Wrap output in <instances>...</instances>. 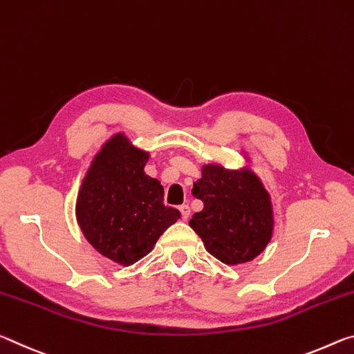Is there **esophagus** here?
Here are the masks:
<instances>
[{"mask_svg": "<svg viewBox=\"0 0 354 354\" xmlns=\"http://www.w3.org/2000/svg\"><path fill=\"white\" fill-rule=\"evenodd\" d=\"M178 210H180V215H182L183 221H187V219L189 218V207L188 205H180V207H178Z\"/></svg>", "mask_w": 354, "mask_h": 354, "instance_id": "obj_1", "label": "esophagus"}]
</instances>
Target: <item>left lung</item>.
<instances>
[{
	"mask_svg": "<svg viewBox=\"0 0 354 354\" xmlns=\"http://www.w3.org/2000/svg\"><path fill=\"white\" fill-rule=\"evenodd\" d=\"M224 167L218 163L202 166V177L193 194L204 202L189 225L204 241L213 257L225 265H241L265 251L273 236L274 212L271 196L251 167Z\"/></svg>",
	"mask_w": 354,
	"mask_h": 354,
	"instance_id": "obj_1",
	"label": "left lung"
}]
</instances>
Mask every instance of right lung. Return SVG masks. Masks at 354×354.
Instances as JSON below:
<instances>
[{"instance_id":"1","label":"right lung","mask_w":354,"mask_h":354,"mask_svg":"<svg viewBox=\"0 0 354 354\" xmlns=\"http://www.w3.org/2000/svg\"><path fill=\"white\" fill-rule=\"evenodd\" d=\"M149 158L147 150L136 147L124 131L114 133L92 158L75 204L84 239L120 266L146 257L180 218L163 204L160 180L144 172Z\"/></svg>"}]
</instances>
